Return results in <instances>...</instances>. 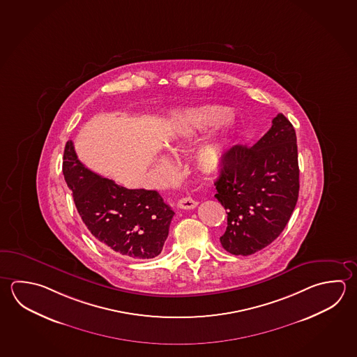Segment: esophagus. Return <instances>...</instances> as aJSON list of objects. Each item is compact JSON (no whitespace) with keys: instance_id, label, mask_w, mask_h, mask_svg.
<instances>
[{"instance_id":"esophagus-1","label":"esophagus","mask_w":357,"mask_h":357,"mask_svg":"<svg viewBox=\"0 0 357 357\" xmlns=\"http://www.w3.org/2000/svg\"><path fill=\"white\" fill-rule=\"evenodd\" d=\"M197 206V202L192 197H182L177 202V208H183V210H191Z\"/></svg>"}]
</instances>
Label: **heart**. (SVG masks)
<instances>
[{"instance_id": "heart-1", "label": "heart", "mask_w": 357, "mask_h": 357, "mask_svg": "<svg viewBox=\"0 0 357 357\" xmlns=\"http://www.w3.org/2000/svg\"><path fill=\"white\" fill-rule=\"evenodd\" d=\"M230 110L220 105H202L182 109L175 113L169 123V142L186 141L204 132L227 127V117ZM167 142V144H169ZM224 158V132L220 136L208 137L195 151V162L204 171H214L220 166ZM158 169L161 172L169 169V163L160 161Z\"/></svg>"}]
</instances>
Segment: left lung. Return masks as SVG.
<instances>
[{"label":"left lung","instance_id":"left-lung-1","mask_svg":"<svg viewBox=\"0 0 357 357\" xmlns=\"http://www.w3.org/2000/svg\"><path fill=\"white\" fill-rule=\"evenodd\" d=\"M215 181V197L225 208L222 248L250 255L268 247L283 231L298 200L297 137L279 113L271 130L252 147L235 144L224 153Z\"/></svg>","mask_w":357,"mask_h":357}]
</instances>
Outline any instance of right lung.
Instances as JSON below:
<instances>
[{
    "instance_id": "right-lung-1",
    "label": "right lung",
    "mask_w": 357,
    "mask_h": 357,
    "mask_svg": "<svg viewBox=\"0 0 357 357\" xmlns=\"http://www.w3.org/2000/svg\"><path fill=\"white\" fill-rule=\"evenodd\" d=\"M63 174L82 220L114 253L151 259L162 252L175 213L155 190L119 186L86 169L72 141L65 144Z\"/></svg>"
}]
</instances>
